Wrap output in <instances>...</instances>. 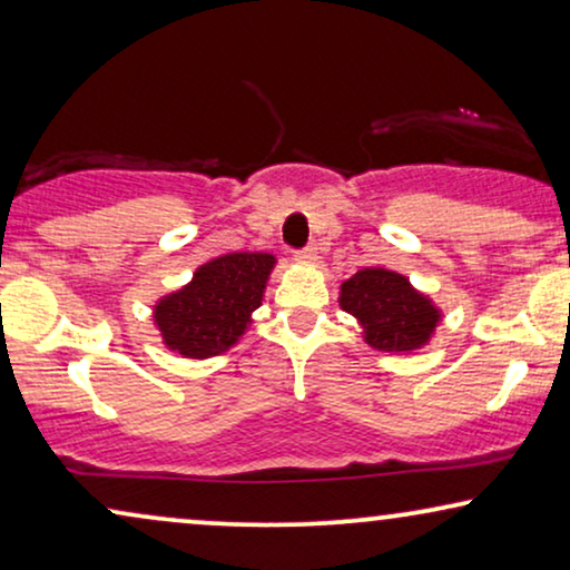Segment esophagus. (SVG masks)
Segmentation results:
<instances>
[{
    "label": "esophagus",
    "instance_id": "34e87169",
    "mask_svg": "<svg viewBox=\"0 0 570 570\" xmlns=\"http://www.w3.org/2000/svg\"><path fill=\"white\" fill-rule=\"evenodd\" d=\"M316 254H318L316 244H308L306 248H301V252H295V259H298V262H314Z\"/></svg>",
    "mask_w": 570,
    "mask_h": 570
}]
</instances>
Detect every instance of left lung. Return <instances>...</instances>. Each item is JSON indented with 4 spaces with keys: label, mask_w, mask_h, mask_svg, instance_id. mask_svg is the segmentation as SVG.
<instances>
[{
    "label": "left lung",
    "mask_w": 570,
    "mask_h": 570,
    "mask_svg": "<svg viewBox=\"0 0 570 570\" xmlns=\"http://www.w3.org/2000/svg\"><path fill=\"white\" fill-rule=\"evenodd\" d=\"M340 306L363 324L365 342L386 353L423 347L439 324V308L396 272L371 267L342 283Z\"/></svg>",
    "instance_id": "left-lung-1"
}]
</instances>
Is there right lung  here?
<instances>
[{
	"label": "right lung",
	"instance_id": "add662e5",
	"mask_svg": "<svg viewBox=\"0 0 570 570\" xmlns=\"http://www.w3.org/2000/svg\"><path fill=\"white\" fill-rule=\"evenodd\" d=\"M272 267V254H225L202 264L189 285L155 306L163 342L186 357L225 353L262 306Z\"/></svg>",
	"mask_w": 570,
	"mask_h": 570
}]
</instances>
